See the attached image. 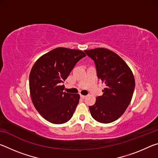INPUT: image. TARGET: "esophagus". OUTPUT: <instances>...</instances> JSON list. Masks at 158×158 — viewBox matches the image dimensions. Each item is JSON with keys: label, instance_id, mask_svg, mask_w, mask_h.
I'll use <instances>...</instances> for the list:
<instances>
[{"label": "esophagus", "instance_id": "34e87169", "mask_svg": "<svg viewBox=\"0 0 158 158\" xmlns=\"http://www.w3.org/2000/svg\"><path fill=\"white\" fill-rule=\"evenodd\" d=\"M80 97H81V98H82V99H84L85 97H86V96H85V95H84L80 94Z\"/></svg>", "mask_w": 158, "mask_h": 158}]
</instances>
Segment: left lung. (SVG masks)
Instances as JSON below:
<instances>
[{
    "label": "left lung",
    "instance_id": "1",
    "mask_svg": "<svg viewBox=\"0 0 158 158\" xmlns=\"http://www.w3.org/2000/svg\"><path fill=\"white\" fill-rule=\"evenodd\" d=\"M84 52L94 60L98 79L106 85L102 95L89 106L90 114L102 123L114 122L123 114L132 100L135 86L132 72L117 53L106 48Z\"/></svg>",
    "mask_w": 158,
    "mask_h": 158
}]
</instances>
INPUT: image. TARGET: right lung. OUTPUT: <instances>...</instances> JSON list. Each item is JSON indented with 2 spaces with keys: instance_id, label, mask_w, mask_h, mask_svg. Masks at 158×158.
I'll use <instances>...</instances> for the list:
<instances>
[{
  "instance_id": "add662e5",
  "label": "right lung",
  "mask_w": 158,
  "mask_h": 158,
  "mask_svg": "<svg viewBox=\"0 0 158 158\" xmlns=\"http://www.w3.org/2000/svg\"><path fill=\"white\" fill-rule=\"evenodd\" d=\"M84 52L58 47L36 60L29 75V89L33 105L45 120L62 124L71 118L79 104L80 95L63 92V81Z\"/></svg>"
}]
</instances>
